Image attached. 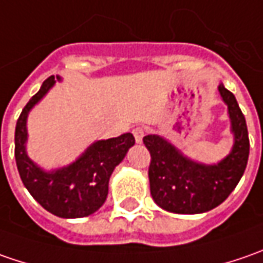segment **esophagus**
Returning <instances> with one entry per match:
<instances>
[{"mask_svg":"<svg viewBox=\"0 0 263 263\" xmlns=\"http://www.w3.org/2000/svg\"><path fill=\"white\" fill-rule=\"evenodd\" d=\"M133 136L136 139L137 143H140V142L143 140V136H145V128L140 126L135 127V128H133Z\"/></svg>","mask_w":263,"mask_h":263,"instance_id":"34e87169","label":"esophagus"}]
</instances>
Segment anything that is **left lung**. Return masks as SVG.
<instances>
[{"instance_id":"obj_1","label":"left lung","mask_w":263,"mask_h":263,"mask_svg":"<svg viewBox=\"0 0 263 263\" xmlns=\"http://www.w3.org/2000/svg\"><path fill=\"white\" fill-rule=\"evenodd\" d=\"M219 93L228 105L234 133L231 154L218 165H202L183 157L162 137L149 135L143 143L151 154L149 183L157 205L176 214H202L221 205L236 189L249 159L246 118L236 96L219 85Z\"/></svg>"}]
</instances>
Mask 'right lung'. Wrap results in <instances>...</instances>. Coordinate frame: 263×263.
I'll return each mask as SVG.
<instances>
[{
  "label": "right lung",
  "instance_id": "add662e5",
  "mask_svg": "<svg viewBox=\"0 0 263 263\" xmlns=\"http://www.w3.org/2000/svg\"><path fill=\"white\" fill-rule=\"evenodd\" d=\"M55 83L49 76L39 92L30 98L17 120L14 157L20 178L29 193L48 212L61 218H82L96 212L108 195V181L114 168L135 145L132 133L99 140L87 149L74 164L52 173H45L26 155V118L30 108Z\"/></svg>",
  "mask_w": 263,
  "mask_h": 263
}]
</instances>
